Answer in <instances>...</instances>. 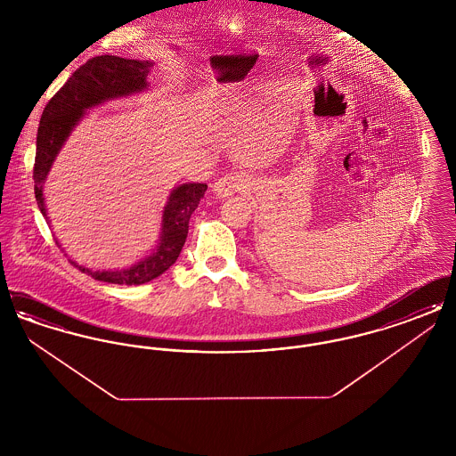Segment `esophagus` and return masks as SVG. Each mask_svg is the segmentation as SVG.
Returning <instances> with one entry per match:
<instances>
[{"label":"esophagus","mask_w":456,"mask_h":456,"mask_svg":"<svg viewBox=\"0 0 456 456\" xmlns=\"http://www.w3.org/2000/svg\"><path fill=\"white\" fill-rule=\"evenodd\" d=\"M249 186H251V179L248 177V174L229 173L216 181V184H214V193H216L218 198L225 200V198H231L234 193L248 190Z\"/></svg>","instance_id":"1"}]
</instances>
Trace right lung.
<instances>
[{
  "label": "right lung",
  "instance_id": "1",
  "mask_svg": "<svg viewBox=\"0 0 456 456\" xmlns=\"http://www.w3.org/2000/svg\"><path fill=\"white\" fill-rule=\"evenodd\" d=\"M152 66V61L126 60L112 54L95 56L88 60L86 65L80 66L44 108L36 142L37 149L34 164V191L37 207L47 224H51V220L47 217V208L44 203V184L68 136L90 109L149 90L147 77ZM205 191L207 184L203 183H184L175 186L171 195L167 196V203L162 210L160 236L157 246L151 255L128 268L92 270L73 260L69 261L78 270L101 282L119 285L151 282L162 275L167 268H171L177 260L186 242L190 217ZM56 244L61 246L58 240Z\"/></svg>",
  "mask_w": 456,
  "mask_h": 456
}]
</instances>
